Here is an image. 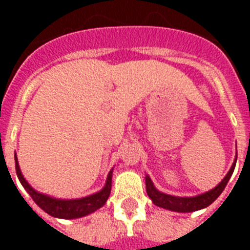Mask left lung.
<instances>
[{
  "mask_svg": "<svg viewBox=\"0 0 250 250\" xmlns=\"http://www.w3.org/2000/svg\"><path fill=\"white\" fill-rule=\"evenodd\" d=\"M237 154L235 157L232 166L229 168L223 180H222L217 187H214L213 189L208 190L205 193L193 196V197H179V196H171V194L164 193L157 189L154 184H153L152 179L149 178V175H145V186H146V193L150 197L152 202L154 205L164 208V209L171 210V211H176V213H192V211H197V210L205 209L210 204H213L219 194L223 192V189L227 186L233 170H235V165H236Z\"/></svg>",
  "mask_w": 250,
  "mask_h": 250,
  "instance_id": "left-lung-1",
  "label": "left lung"
}]
</instances>
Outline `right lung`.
Instances as JSON below:
<instances>
[{"label": "right lung", "instance_id": "1", "mask_svg": "<svg viewBox=\"0 0 250 250\" xmlns=\"http://www.w3.org/2000/svg\"><path fill=\"white\" fill-rule=\"evenodd\" d=\"M15 168H17V175L19 182L24 189L28 192V194L33 198V201L44 210L45 213L56 218H62V219H75V218L85 217L88 214L93 213L97 209L105 205L107 198L111 192V176H113V168L110 170L106 178V183L101 190L96 193L86 196L83 198H74V200H62V198L50 197L48 194L40 193L36 189H33L29 186L28 182L25 180L21 171V167L18 164L17 153H15Z\"/></svg>", "mask_w": 250, "mask_h": 250}]
</instances>
